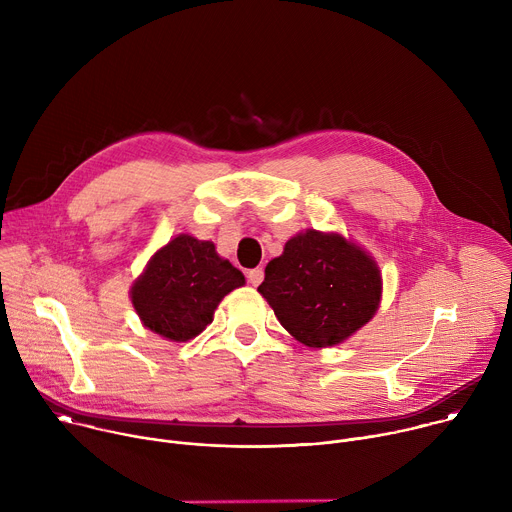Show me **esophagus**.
I'll use <instances>...</instances> for the list:
<instances>
[{
  "label": "esophagus",
  "mask_w": 512,
  "mask_h": 512,
  "mask_svg": "<svg viewBox=\"0 0 512 512\" xmlns=\"http://www.w3.org/2000/svg\"><path fill=\"white\" fill-rule=\"evenodd\" d=\"M263 277H265V273H263L261 267H255V269L247 271V279H249L251 285H259L263 281Z\"/></svg>",
  "instance_id": "obj_1"
}]
</instances>
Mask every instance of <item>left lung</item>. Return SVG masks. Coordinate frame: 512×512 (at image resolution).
<instances>
[{"instance_id": "left-lung-1", "label": "left lung", "mask_w": 512, "mask_h": 512, "mask_svg": "<svg viewBox=\"0 0 512 512\" xmlns=\"http://www.w3.org/2000/svg\"><path fill=\"white\" fill-rule=\"evenodd\" d=\"M279 324L310 348L344 342L379 310L383 279L375 259L338 233L291 237L257 287Z\"/></svg>"}]
</instances>
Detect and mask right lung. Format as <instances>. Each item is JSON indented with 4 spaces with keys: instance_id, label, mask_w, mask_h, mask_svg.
<instances>
[{
    "instance_id": "obj_1",
    "label": "right lung",
    "mask_w": 512,
    "mask_h": 512,
    "mask_svg": "<svg viewBox=\"0 0 512 512\" xmlns=\"http://www.w3.org/2000/svg\"><path fill=\"white\" fill-rule=\"evenodd\" d=\"M241 285L245 275L218 257L214 243L178 235L133 281L131 304L145 328L186 342L212 322L216 306Z\"/></svg>"
}]
</instances>
